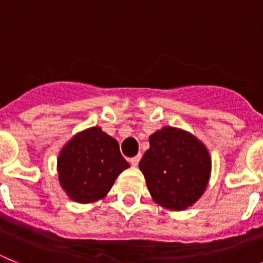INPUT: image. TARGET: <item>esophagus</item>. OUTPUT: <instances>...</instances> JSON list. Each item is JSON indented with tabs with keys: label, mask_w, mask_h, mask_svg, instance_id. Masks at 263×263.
Instances as JSON below:
<instances>
[{
	"label": "esophagus",
	"mask_w": 263,
	"mask_h": 263,
	"mask_svg": "<svg viewBox=\"0 0 263 263\" xmlns=\"http://www.w3.org/2000/svg\"><path fill=\"white\" fill-rule=\"evenodd\" d=\"M141 158V153H139L137 156H135V157H132L131 160H129V162H131V165H134V166H136L137 164H139V161H140Z\"/></svg>",
	"instance_id": "34e87169"
}]
</instances>
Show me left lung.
I'll list each match as a JSON object with an SVG mask.
<instances>
[{
  "label": "left lung",
  "mask_w": 263,
  "mask_h": 263,
  "mask_svg": "<svg viewBox=\"0 0 263 263\" xmlns=\"http://www.w3.org/2000/svg\"><path fill=\"white\" fill-rule=\"evenodd\" d=\"M149 149L139 162L146 187L161 207L182 211L191 207L207 189L211 157L190 132L164 127L149 136Z\"/></svg>",
  "instance_id": "left-lung-1"
}]
</instances>
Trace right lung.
Here are the masks:
<instances>
[{"mask_svg": "<svg viewBox=\"0 0 263 263\" xmlns=\"http://www.w3.org/2000/svg\"><path fill=\"white\" fill-rule=\"evenodd\" d=\"M127 167L129 164L120 155L118 141L101 127L74 135L58 158L61 187L70 199L79 203L103 199Z\"/></svg>", "mask_w": 263, "mask_h": 263, "instance_id": "right-lung-1", "label": "right lung"}]
</instances>
